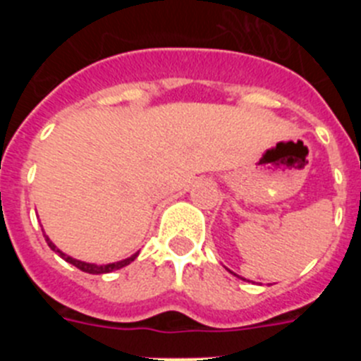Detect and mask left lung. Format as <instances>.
<instances>
[{
  "label": "left lung",
  "instance_id": "left-lung-1",
  "mask_svg": "<svg viewBox=\"0 0 361 361\" xmlns=\"http://www.w3.org/2000/svg\"><path fill=\"white\" fill-rule=\"evenodd\" d=\"M242 280H245V279H242Z\"/></svg>",
  "mask_w": 361,
  "mask_h": 361
}]
</instances>
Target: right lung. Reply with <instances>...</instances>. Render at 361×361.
Returning <instances> with one entry per match:
<instances>
[{"label":"right lung","mask_w":361,"mask_h":361,"mask_svg":"<svg viewBox=\"0 0 361 361\" xmlns=\"http://www.w3.org/2000/svg\"><path fill=\"white\" fill-rule=\"evenodd\" d=\"M43 235H44V233H43ZM44 240H47V244H49L50 250L56 251V253L59 255V257H61L63 260H66V262H68V264L75 266V267H78V269L85 271V273H90V275H104V273H111V271L121 269V267L132 264L133 260H135V258H137V255H139V251H137V253H133L132 257L124 258V260H119V262H111V264H103V266H97V264L82 262V260H78V258H72V257H70V255L63 253V251L59 250V247H57V245L54 244V242L50 240V238L47 237V235H44Z\"/></svg>","instance_id":"add662e5"}]
</instances>
